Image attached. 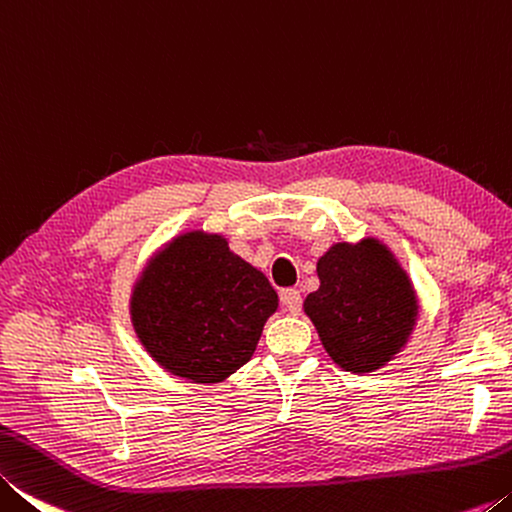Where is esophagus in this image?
Here are the masks:
<instances>
[{
	"label": "esophagus",
	"mask_w": 512,
	"mask_h": 512,
	"mask_svg": "<svg viewBox=\"0 0 512 512\" xmlns=\"http://www.w3.org/2000/svg\"><path fill=\"white\" fill-rule=\"evenodd\" d=\"M281 304H283V308H286L288 313L297 315L301 311V295H299V290H295V288L283 290L281 292Z\"/></svg>",
	"instance_id": "obj_1"
}]
</instances>
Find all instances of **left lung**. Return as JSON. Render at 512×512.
I'll list each match as a JSON object with an SVG mask.
<instances>
[{
  "label": "left lung",
  "instance_id": "1",
  "mask_svg": "<svg viewBox=\"0 0 512 512\" xmlns=\"http://www.w3.org/2000/svg\"><path fill=\"white\" fill-rule=\"evenodd\" d=\"M320 288L304 301L326 354L345 372L390 363L415 329L417 295L395 254L376 238L335 242L317 261Z\"/></svg>",
  "mask_w": 512,
  "mask_h": 512
}]
</instances>
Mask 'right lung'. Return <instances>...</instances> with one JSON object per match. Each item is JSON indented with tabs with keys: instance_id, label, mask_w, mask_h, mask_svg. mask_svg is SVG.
<instances>
[{
	"instance_id": "add662e5",
	"label": "right lung",
	"mask_w": 512,
	"mask_h": 512,
	"mask_svg": "<svg viewBox=\"0 0 512 512\" xmlns=\"http://www.w3.org/2000/svg\"><path fill=\"white\" fill-rule=\"evenodd\" d=\"M129 308L138 340L165 372L220 383L254 356L279 297L224 236L186 231L149 258Z\"/></svg>"
}]
</instances>
